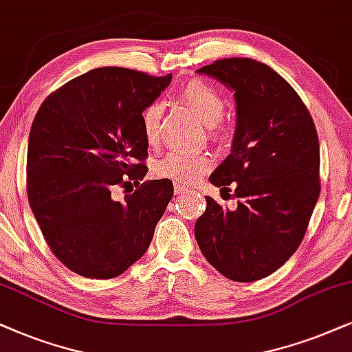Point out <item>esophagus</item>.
<instances>
[{"mask_svg":"<svg viewBox=\"0 0 352 352\" xmlns=\"http://www.w3.org/2000/svg\"><path fill=\"white\" fill-rule=\"evenodd\" d=\"M173 190H175L177 196H184V195L188 193V188H186V186H184V185H175V186H173Z\"/></svg>","mask_w":352,"mask_h":352,"instance_id":"esophagus-1","label":"esophagus"}]
</instances>
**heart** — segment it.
Here are the masks:
<instances>
[{
	"instance_id": "1",
	"label": "heart",
	"mask_w": 352,
	"mask_h": 352,
	"mask_svg": "<svg viewBox=\"0 0 352 352\" xmlns=\"http://www.w3.org/2000/svg\"><path fill=\"white\" fill-rule=\"evenodd\" d=\"M179 100L208 125V133L214 142H222L227 135L222 119L225 114V100L212 87L201 80H191L182 88ZM164 107L154 101L144 107L142 114V125L144 138L149 144H157L161 137V120ZM212 166L209 154H190L184 151H170L154 164V172L162 179L180 184H193L198 177L206 173Z\"/></svg>"
}]
</instances>
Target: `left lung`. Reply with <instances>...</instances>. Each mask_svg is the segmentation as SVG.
<instances>
[{
	"mask_svg": "<svg viewBox=\"0 0 352 352\" xmlns=\"http://www.w3.org/2000/svg\"><path fill=\"white\" fill-rule=\"evenodd\" d=\"M198 72L235 91L232 153L209 180L222 191L235 186L238 208L206 196L195 236L223 277L256 282L280 269L306 235L320 195L317 130L293 87L259 60L219 59Z\"/></svg>",
	"mask_w": 352,
	"mask_h": 352,
	"instance_id": "1",
	"label": "left lung"
}]
</instances>
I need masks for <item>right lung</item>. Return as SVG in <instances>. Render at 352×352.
<instances>
[{"label":"right lung","mask_w":352,"mask_h":352,"mask_svg":"<svg viewBox=\"0 0 352 352\" xmlns=\"http://www.w3.org/2000/svg\"><path fill=\"white\" fill-rule=\"evenodd\" d=\"M170 80L172 74L93 69L51 93L36 112L27 196L50 250L82 277L124 274L146 252L170 203L168 179L140 184L148 173L142 114ZM132 181L133 194L111 199L116 186Z\"/></svg>","instance_id":"obj_1"}]
</instances>
